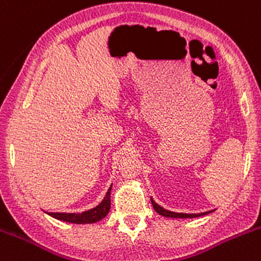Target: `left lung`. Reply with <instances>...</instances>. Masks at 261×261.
I'll use <instances>...</instances> for the list:
<instances>
[{
  "label": "left lung",
  "instance_id": "obj_1",
  "mask_svg": "<svg viewBox=\"0 0 261 261\" xmlns=\"http://www.w3.org/2000/svg\"><path fill=\"white\" fill-rule=\"evenodd\" d=\"M150 202H152L153 208L158 212L160 215L165 217H172V219H193V217H200L203 216V215L210 214L212 211H206V212H201V214H184V212H173V211H168L166 208H163L162 206H160L158 203L154 202L152 197H150Z\"/></svg>",
  "mask_w": 261,
  "mask_h": 261
}]
</instances>
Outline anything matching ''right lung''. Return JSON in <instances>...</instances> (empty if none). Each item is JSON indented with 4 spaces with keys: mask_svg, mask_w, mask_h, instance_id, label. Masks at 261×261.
I'll return each instance as SVG.
<instances>
[{
    "mask_svg": "<svg viewBox=\"0 0 261 261\" xmlns=\"http://www.w3.org/2000/svg\"><path fill=\"white\" fill-rule=\"evenodd\" d=\"M111 192L112 185L103 201L98 206L88 211L72 212V214H68V212H45L50 215L51 217H54V219L71 222V224H94V222H98L99 220L104 219L109 214V210H111Z\"/></svg>",
    "mask_w": 261,
    "mask_h": 261,
    "instance_id": "add662e5",
    "label": "right lung"
}]
</instances>
